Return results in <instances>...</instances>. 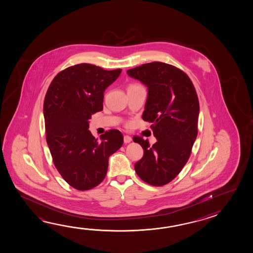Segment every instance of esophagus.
Returning a JSON list of instances; mask_svg holds the SVG:
<instances>
[{
	"mask_svg": "<svg viewBox=\"0 0 253 253\" xmlns=\"http://www.w3.org/2000/svg\"><path fill=\"white\" fill-rule=\"evenodd\" d=\"M131 140H132V138H131L130 136H128V135H125V137H124L125 143H129Z\"/></svg>",
	"mask_w": 253,
	"mask_h": 253,
	"instance_id": "34e87169",
	"label": "esophagus"
}]
</instances>
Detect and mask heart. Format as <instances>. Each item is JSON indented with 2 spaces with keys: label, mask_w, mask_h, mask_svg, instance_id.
<instances>
[{
  "label": "heart",
  "mask_w": 253,
  "mask_h": 253,
  "mask_svg": "<svg viewBox=\"0 0 253 253\" xmlns=\"http://www.w3.org/2000/svg\"><path fill=\"white\" fill-rule=\"evenodd\" d=\"M142 87L141 85L137 84H130L128 85L127 89L128 90H132V89H137V88H140Z\"/></svg>",
  "instance_id": "heart-1"
}]
</instances>
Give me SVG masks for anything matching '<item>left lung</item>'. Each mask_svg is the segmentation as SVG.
<instances>
[{
    "instance_id": "1",
    "label": "left lung",
    "mask_w": 253,
    "mask_h": 253,
    "mask_svg": "<svg viewBox=\"0 0 253 253\" xmlns=\"http://www.w3.org/2000/svg\"><path fill=\"white\" fill-rule=\"evenodd\" d=\"M127 74L147 86L148 95L142 118L152 123L157 141L133 137L144 155L135 170L151 186H164L186 165L197 137L199 100L192 81L185 72L166 63H147L128 69Z\"/></svg>"
}]
</instances>
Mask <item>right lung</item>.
I'll return each instance as SVG.
<instances>
[{
    "label": "right lung",
    "mask_w": 253,
    "mask_h": 253,
    "mask_svg": "<svg viewBox=\"0 0 253 253\" xmlns=\"http://www.w3.org/2000/svg\"><path fill=\"white\" fill-rule=\"evenodd\" d=\"M121 72L87 63L75 65L54 77L45 95L46 141L54 165L77 190L99 185L107 175L109 156L123 146L118 129L106 131L100 140L88 129L91 115L103 109L105 89Z\"/></svg>",
    "instance_id": "obj_1"
}]
</instances>
